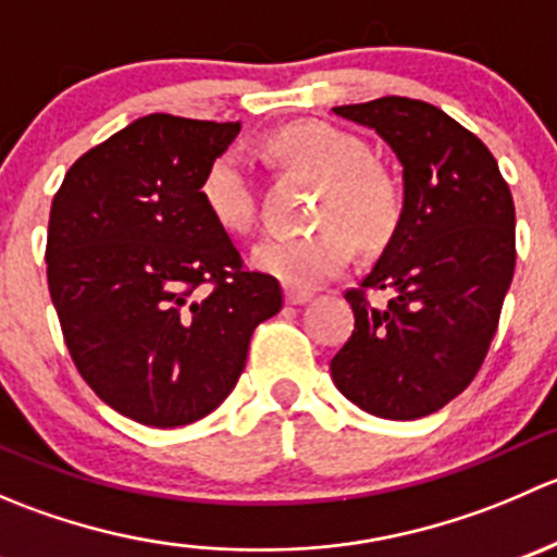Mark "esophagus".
Returning a JSON list of instances; mask_svg holds the SVG:
<instances>
[{
	"label": "esophagus",
	"mask_w": 557,
	"mask_h": 557,
	"mask_svg": "<svg viewBox=\"0 0 557 557\" xmlns=\"http://www.w3.org/2000/svg\"><path fill=\"white\" fill-rule=\"evenodd\" d=\"M307 301H312V294H310V290H296V288H288V290H285V305L301 307V305H307Z\"/></svg>",
	"instance_id": "34e87169"
}]
</instances>
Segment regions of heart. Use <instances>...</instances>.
<instances>
[{
	"label": "heart",
	"instance_id": "heart-1",
	"mask_svg": "<svg viewBox=\"0 0 557 557\" xmlns=\"http://www.w3.org/2000/svg\"><path fill=\"white\" fill-rule=\"evenodd\" d=\"M274 159L323 180L314 207L318 228L274 234L252 250V267L290 288H314L334 277L352 256V245L377 250L401 221V190L393 174L372 159L361 137L323 121H299L269 139ZM199 196L212 221L243 234L256 221L250 164L237 150L215 156L201 174Z\"/></svg>",
	"mask_w": 557,
	"mask_h": 557
}]
</instances>
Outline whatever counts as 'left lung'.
Listing matches in <instances>:
<instances>
[{
	"mask_svg": "<svg viewBox=\"0 0 557 557\" xmlns=\"http://www.w3.org/2000/svg\"><path fill=\"white\" fill-rule=\"evenodd\" d=\"M372 126L404 166V210L372 272L345 299L356 329L331 358L342 396L369 414L414 420L480 372L515 274V201L476 134L440 107L383 97L334 107ZM369 289H385L374 308Z\"/></svg>",
	"mask_w": 557,
	"mask_h": 557,
	"instance_id": "1",
	"label": "left lung"
}]
</instances>
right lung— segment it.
<instances>
[{
	"mask_svg": "<svg viewBox=\"0 0 557 557\" xmlns=\"http://www.w3.org/2000/svg\"><path fill=\"white\" fill-rule=\"evenodd\" d=\"M239 123L153 112L83 153L55 190L48 290L81 377L156 429L210 414L237 385L258 323L283 310L199 196Z\"/></svg>",
	"mask_w": 557,
	"mask_h": 557,
	"instance_id": "1",
	"label": "right lung"
}]
</instances>
